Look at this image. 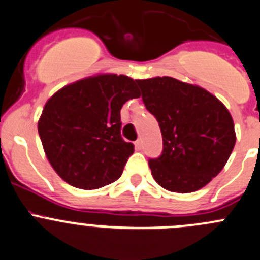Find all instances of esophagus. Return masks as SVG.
Returning a JSON list of instances; mask_svg holds the SVG:
<instances>
[{
	"instance_id": "34e87169",
	"label": "esophagus",
	"mask_w": 260,
	"mask_h": 260,
	"mask_svg": "<svg viewBox=\"0 0 260 260\" xmlns=\"http://www.w3.org/2000/svg\"><path fill=\"white\" fill-rule=\"evenodd\" d=\"M135 146H136V149H138V150H141V148H143V140H141V138L136 140Z\"/></svg>"
}]
</instances>
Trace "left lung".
Returning <instances> with one entry per match:
<instances>
[{
  "mask_svg": "<svg viewBox=\"0 0 260 260\" xmlns=\"http://www.w3.org/2000/svg\"><path fill=\"white\" fill-rule=\"evenodd\" d=\"M136 82L162 135L161 156L149 160L152 178L161 188L180 194L204 188L234 149L237 135L228 109L209 91L174 77Z\"/></svg>",
  "mask_w": 260,
  "mask_h": 260,
  "instance_id": "obj_1",
  "label": "left lung"
}]
</instances>
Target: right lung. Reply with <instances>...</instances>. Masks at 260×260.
Listing matches in <instances>:
<instances>
[{
  "mask_svg": "<svg viewBox=\"0 0 260 260\" xmlns=\"http://www.w3.org/2000/svg\"><path fill=\"white\" fill-rule=\"evenodd\" d=\"M138 98L131 77L96 74L61 87L46 101L37 129L47 160L63 181L92 190L121 176L134 145L121 138L120 110Z\"/></svg>",
  "mask_w": 260,
  "mask_h": 260,
  "instance_id": "obj_1",
  "label": "right lung"
}]
</instances>
